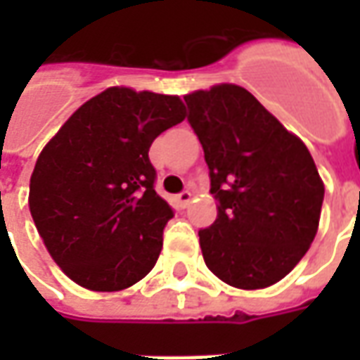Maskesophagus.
Here are the masks:
<instances>
[{
	"instance_id": "obj_1",
	"label": "esophagus",
	"mask_w": 360,
	"mask_h": 360,
	"mask_svg": "<svg viewBox=\"0 0 360 360\" xmlns=\"http://www.w3.org/2000/svg\"><path fill=\"white\" fill-rule=\"evenodd\" d=\"M191 198H193V193H191V191H181L179 195H177V202H179L181 208H187L188 202H191Z\"/></svg>"
}]
</instances>
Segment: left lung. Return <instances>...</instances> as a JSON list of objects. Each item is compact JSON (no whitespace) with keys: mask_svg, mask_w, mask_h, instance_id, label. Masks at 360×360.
Returning <instances> with one entry per match:
<instances>
[{"mask_svg":"<svg viewBox=\"0 0 360 360\" xmlns=\"http://www.w3.org/2000/svg\"><path fill=\"white\" fill-rule=\"evenodd\" d=\"M185 103L218 200L216 221L198 231L204 262L239 289L274 285L316 235L324 183L314 160L241 86L198 90Z\"/></svg>","mask_w":360,"mask_h":360,"instance_id":"8db88e82","label":"left lung"}]
</instances>
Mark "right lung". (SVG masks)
<instances>
[{
  "label": "right lung",
  "instance_id": "right-lung-1",
  "mask_svg": "<svg viewBox=\"0 0 360 360\" xmlns=\"http://www.w3.org/2000/svg\"><path fill=\"white\" fill-rule=\"evenodd\" d=\"M187 117L179 96L103 90L44 146L28 206L56 264L92 291H121L156 264L173 210L148 150Z\"/></svg>",
  "mask_w": 360,
  "mask_h": 360
}]
</instances>
